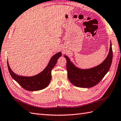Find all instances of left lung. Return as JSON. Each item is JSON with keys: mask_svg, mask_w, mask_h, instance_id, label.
Instances as JSON below:
<instances>
[{"mask_svg": "<svg viewBox=\"0 0 121 121\" xmlns=\"http://www.w3.org/2000/svg\"><path fill=\"white\" fill-rule=\"evenodd\" d=\"M110 43L109 52L105 60L99 66L89 69H81L73 65L69 58L67 60L68 78L73 85L81 88H90L101 81L109 70L112 60L113 52Z\"/></svg>", "mask_w": 121, "mask_h": 121, "instance_id": "left-lung-1", "label": "left lung"}]
</instances>
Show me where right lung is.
Here are the masks:
<instances>
[{"label": "right lung", "instance_id": "1", "mask_svg": "<svg viewBox=\"0 0 121 121\" xmlns=\"http://www.w3.org/2000/svg\"><path fill=\"white\" fill-rule=\"evenodd\" d=\"M61 55V52L55 54L51 58L46 68L36 75L26 77L16 75L10 69L8 61L9 71L14 80H15L23 89L28 91H37L44 89L48 86L51 79V70L56 64L58 58Z\"/></svg>", "mask_w": 121, "mask_h": 121}]
</instances>
